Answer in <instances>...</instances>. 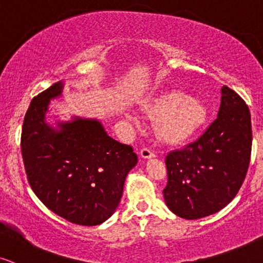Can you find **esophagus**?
<instances>
[{
  "label": "esophagus",
  "instance_id": "esophagus-1",
  "mask_svg": "<svg viewBox=\"0 0 263 263\" xmlns=\"http://www.w3.org/2000/svg\"><path fill=\"white\" fill-rule=\"evenodd\" d=\"M140 156L142 158H151L155 156V154H154V151H151L150 147H142L140 151Z\"/></svg>",
  "mask_w": 263,
  "mask_h": 263
}]
</instances>
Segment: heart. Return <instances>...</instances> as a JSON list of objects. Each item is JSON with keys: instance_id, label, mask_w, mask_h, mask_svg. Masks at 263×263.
Here are the masks:
<instances>
[{"instance_id": "heart-1", "label": "heart", "mask_w": 263, "mask_h": 263, "mask_svg": "<svg viewBox=\"0 0 263 263\" xmlns=\"http://www.w3.org/2000/svg\"><path fill=\"white\" fill-rule=\"evenodd\" d=\"M144 115L155 122L158 140L176 145L196 134L206 122L207 108L200 100L180 91H170L151 100L144 107Z\"/></svg>"}]
</instances>
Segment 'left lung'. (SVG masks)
Instances as JSON below:
<instances>
[{"label":"left lung","mask_w":263,"mask_h":263,"mask_svg":"<svg viewBox=\"0 0 263 263\" xmlns=\"http://www.w3.org/2000/svg\"><path fill=\"white\" fill-rule=\"evenodd\" d=\"M251 116L244 100L222 87L218 117L194 142L166 156L168 209L185 219L213 215L234 199L251 157Z\"/></svg>","instance_id":"8db88e82"}]
</instances>
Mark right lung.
Here are the masks:
<instances>
[{
    "mask_svg": "<svg viewBox=\"0 0 263 263\" xmlns=\"http://www.w3.org/2000/svg\"><path fill=\"white\" fill-rule=\"evenodd\" d=\"M62 87L58 82L39 93L25 113L21 138L25 173L35 195L56 215L74 224H101L115 213L138 156L95 119L74 118L61 123V130L47 125V106Z\"/></svg>",
    "mask_w": 263,
    "mask_h": 263,
    "instance_id": "obj_1",
    "label": "right lung"
}]
</instances>
